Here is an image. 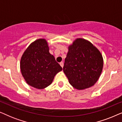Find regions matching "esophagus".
Instances as JSON below:
<instances>
[{"label":"esophagus","instance_id":"obj_1","mask_svg":"<svg viewBox=\"0 0 122 122\" xmlns=\"http://www.w3.org/2000/svg\"><path fill=\"white\" fill-rule=\"evenodd\" d=\"M60 66H61V67H63V62H61L60 63Z\"/></svg>","mask_w":122,"mask_h":122}]
</instances>
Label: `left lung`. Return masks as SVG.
I'll return each instance as SVG.
<instances>
[{
  "mask_svg": "<svg viewBox=\"0 0 122 122\" xmlns=\"http://www.w3.org/2000/svg\"><path fill=\"white\" fill-rule=\"evenodd\" d=\"M103 67L102 54L89 41L76 38L68 46L63 71L73 88L83 90L94 86Z\"/></svg>",
  "mask_w": 122,
  "mask_h": 122,
  "instance_id": "left-lung-1",
  "label": "left lung"
}]
</instances>
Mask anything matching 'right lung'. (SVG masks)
<instances>
[{
  "label": "right lung",
  "instance_id": "add662e5",
  "mask_svg": "<svg viewBox=\"0 0 122 122\" xmlns=\"http://www.w3.org/2000/svg\"><path fill=\"white\" fill-rule=\"evenodd\" d=\"M21 74L30 86L43 89L51 84L62 68L49 53L48 43L40 38L33 41L24 51L20 62Z\"/></svg>",
  "mask_w": 122,
  "mask_h": 122
}]
</instances>
